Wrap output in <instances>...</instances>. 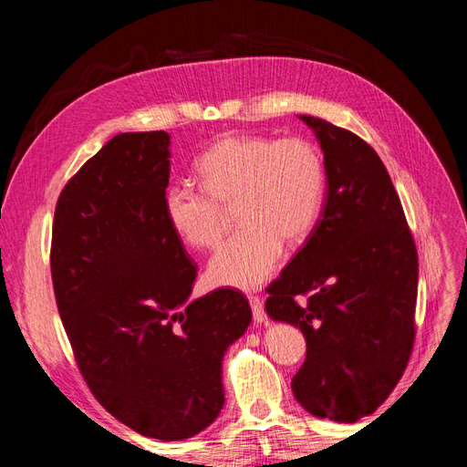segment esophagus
<instances>
[{
	"label": "esophagus",
	"mask_w": 467,
	"mask_h": 467,
	"mask_svg": "<svg viewBox=\"0 0 467 467\" xmlns=\"http://www.w3.org/2000/svg\"><path fill=\"white\" fill-rule=\"evenodd\" d=\"M249 304H251V309H253V319H255L257 323H265L266 321V314H265L263 300L259 298V296L249 294Z\"/></svg>",
	"instance_id": "1"
}]
</instances>
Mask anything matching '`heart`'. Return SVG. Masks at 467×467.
Returning <instances> with one entry per match:
<instances>
[{
  "instance_id": "heart-1",
  "label": "heart",
  "mask_w": 467,
  "mask_h": 467,
  "mask_svg": "<svg viewBox=\"0 0 467 467\" xmlns=\"http://www.w3.org/2000/svg\"><path fill=\"white\" fill-rule=\"evenodd\" d=\"M204 189L175 182L163 194L171 230L196 249L214 247L225 228L222 204L235 201L242 223L208 265L212 285L255 288L273 275L282 242L312 232L323 196V160L300 138L223 136L199 160Z\"/></svg>"
}]
</instances>
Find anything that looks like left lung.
<instances>
[{"instance_id":"1","label":"left lung","mask_w":467,"mask_h":467,"mask_svg":"<svg viewBox=\"0 0 467 467\" xmlns=\"http://www.w3.org/2000/svg\"><path fill=\"white\" fill-rule=\"evenodd\" d=\"M300 119L321 146L327 192L265 307L306 337L294 398L319 419L355 422L388 400L411 355L417 249L378 153L327 120Z\"/></svg>"}]
</instances>
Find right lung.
<instances>
[{"instance_id": "right-lung-1", "label": "right lung", "mask_w": 467, "mask_h": 467, "mask_svg": "<svg viewBox=\"0 0 467 467\" xmlns=\"http://www.w3.org/2000/svg\"><path fill=\"white\" fill-rule=\"evenodd\" d=\"M167 132H124L67 181L50 268L69 345L95 400L132 431L182 441L223 407L222 360L251 323L245 296L189 300L196 265L171 230Z\"/></svg>"}]
</instances>
